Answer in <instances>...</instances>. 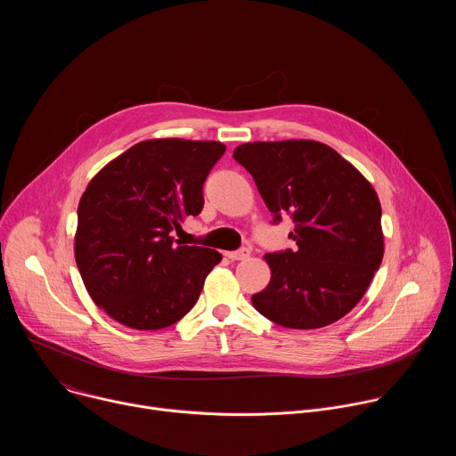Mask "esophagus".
Wrapping results in <instances>:
<instances>
[{"label": "esophagus", "instance_id": "esophagus-1", "mask_svg": "<svg viewBox=\"0 0 456 456\" xmlns=\"http://www.w3.org/2000/svg\"><path fill=\"white\" fill-rule=\"evenodd\" d=\"M225 256L229 259H232V262H240V259H247L250 256V250L248 248H240V250H231V252H225Z\"/></svg>", "mask_w": 456, "mask_h": 456}]
</instances>
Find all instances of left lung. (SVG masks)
<instances>
[{
  "label": "left lung",
  "instance_id": "obj_1",
  "mask_svg": "<svg viewBox=\"0 0 456 456\" xmlns=\"http://www.w3.org/2000/svg\"><path fill=\"white\" fill-rule=\"evenodd\" d=\"M274 224L290 215L296 248L269 252V285L254 308L285 329L310 330L346 315L384 256L380 202L336 150L315 141L247 142L234 150Z\"/></svg>",
  "mask_w": 456,
  "mask_h": 456
}]
</instances>
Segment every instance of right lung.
<instances>
[{
    "label": "right lung",
    "instance_id": "1",
    "mask_svg": "<svg viewBox=\"0 0 456 456\" xmlns=\"http://www.w3.org/2000/svg\"><path fill=\"white\" fill-rule=\"evenodd\" d=\"M216 141L151 139L106 164L77 209L76 264L97 306L124 327L160 330L197 303L222 254L171 236L204 208Z\"/></svg>",
    "mask_w": 456,
    "mask_h": 456
}]
</instances>
